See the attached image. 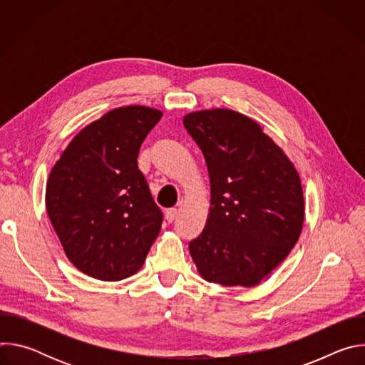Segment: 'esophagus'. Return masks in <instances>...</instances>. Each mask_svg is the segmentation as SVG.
Instances as JSON below:
<instances>
[{
	"label": "esophagus",
	"mask_w": 365,
	"mask_h": 365,
	"mask_svg": "<svg viewBox=\"0 0 365 365\" xmlns=\"http://www.w3.org/2000/svg\"><path fill=\"white\" fill-rule=\"evenodd\" d=\"M176 218H178V210H176V207H170V210L166 211L168 222H173Z\"/></svg>",
	"instance_id": "34e87169"
}]
</instances>
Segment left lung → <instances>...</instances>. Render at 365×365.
Segmentation results:
<instances>
[{"label":"left lung","instance_id":"1","mask_svg":"<svg viewBox=\"0 0 365 365\" xmlns=\"http://www.w3.org/2000/svg\"><path fill=\"white\" fill-rule=\"evenodd\" d=\"M202 150L211 206L189 251L199 274L222 286L258 284L289 255L304 220L297 170L255 121L232 110L187 114Z\"/></svg>","mask_w":365,"mask_h":365}]
</instances>
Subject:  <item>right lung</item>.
<instances>
[{"mask_svg": "<svg viewBox=\"0 0 365 365\" xmlns=\"http://www.w3.org/2000/svg\"><path fill=\"white\" fill-rule=\"evenodd\" d=\"M163 113L131 106L86 125L50 172L46 207L69 262L98 280L137 273L163 214L137 165L141 143Z\"/></svg>", "mask_w": 365, "mask_h": 365, "instance_id": "right-lung-1", "label": "right lung"}]
</instances>
